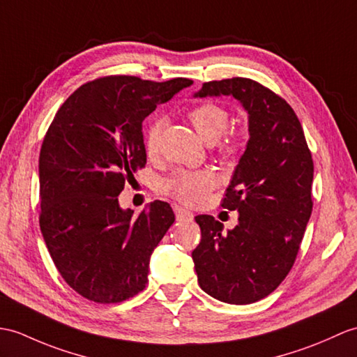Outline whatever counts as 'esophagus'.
Wrapping results in <instances>:
<instances>
[{"label": "esophagus", "mask_w": 357, "mask_h": 357, "mask_svg": "<svg viewBox=\"0 0 357 357\" xmlns=\"http://www.w3.org/2000/svg\"><path fill=\"white\" fill-rule=\"evenodd\" d=\"M173 211H175V214H176V219L178 220H184V222H190L193 219V213L192 211H188V210H185V208H182V206H179V205H173Z\"/></svg>", "instance_id": "obj_1"}]
</instances>
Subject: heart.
I'll use <instances>...</instances> for the list:
<instances>
[{
    "instance_id": "obj_1",
    "label": "heart",
    "mask_w": 357,
    "mask_h": 357,
    "mask_svg": "<svg viewBox=\"0 0 357 357\" xmlns=\"http://www.w3.org/2000/svg\"><path fill=\"white\" fill-rule=\"evenodd\" d=\"M188 119L193 123L197 134L206 143H214L222 136V138L220 137L221 139L219 140V149L223 153H234L242 144V138L238 134L223 135L228 126L229 114L225 107L218 103L208 102L197 105L188 112ZM162 129L164 119L156 117L149 121L144 130V149L149 156L158 153ZM214 185H216V178H214L213 173L206 170L182 169L173 172L170 176L165 178L161 182V190L184 204H197L204 201Z\"/></svg>"
}]
</instances>
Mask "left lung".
<instances>
[{
    "label": "left lung",
    "mask_w": 357,
    "mask_h": 357,
    "mask_svg": "<svg viewBox=\"0 0 357 357\" xmlns=\"http://www.w3.org/2000/svg\"><path fill=\"white\" fill-rule=\"evenodd\" d=\"M231 96L248 112L246 151L222 206L238 211L236 228L196 216L201 242L192 252L204 292L228 304H251L275 291L292 269L312 214L313 160L296 114L259 82H206L195 97Z\"/></svg>",
    "instance_id": "obj_1"
}]
</instances>
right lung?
<instances>
[{
    "instance_id": "right-lung-1",
    "label": "right lung",
    "mask_w": 357,
    "mask_h": 357,
    "mask_svg": "<svg viewBox=\"0 0 357 357\" xmlns=\"http://www.w3.org/2000/svg\"><path fill=\"white\" fill-rule=\"evenodd\" d=\"M193 82L106 76L66 98L39 155V225L48 252L70 287L112 304L147 284L149 260L175 222L167 202L134 218L119 195L146 165L143 120Z\"/></svg>"
}]
</instances>
